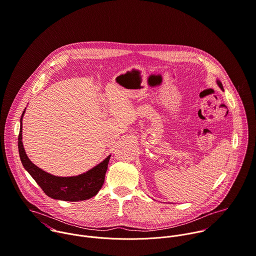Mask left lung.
Listing matches in <instances>:
<instances>
[{"label":"left lung","mask_w":256,"mask_h":256,"mask_svg":"<svg viewBox=\"0 0 256 256\" xmlns=\"http://www.w3.org/2000/svg\"><path fill=\"white\" fill-rule=\"evenodd\" d=\"M217 84L219 85V88H220L221 90H223V85H222V83L220 82V80H217Z\"/></svg>","instance_id":"1"}]
</instances>
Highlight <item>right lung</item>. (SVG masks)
Here are the masks:
<instances>
[{
  "instance_id": "right-lung-1",
  "label": "right lung",
  "mask_w": 256,
  "mask_h": 256,
  "mask_svg": "<svg viewBox=\"0 0 256 256\" xmlns=\"http://www.w3.org/2000/svg\"><path fill=\"white\" fill-rule=\"evenodd\" d=\"M25 110L26 108L24 110L20 120L21 126L18 138L19 154L25 170L41 187L44 193L52 199L70 202L88 200L96 196L104 183L110 154L86 173H83L78 176L57 177L43 171L42 168H38L29 160L23 146L22 118L25 114Z\"/></svg>"
}]
</instances>
